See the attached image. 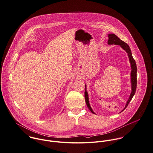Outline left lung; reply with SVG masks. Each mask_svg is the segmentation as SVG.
<instances>
[{"instance_id":"obj_1","label":"left lung","mask_w":153,"mask_h":153,"mask_svg":"<svg viewBox=\"0 0 153 153\" xmlns=\"http://www.w3.org/2000/svg\"><path fill=\"white\" fill-rule=\"evenodd\" d=\"M108 44L109 45H112V44H115V45H120L123 50H125L127 54H128V56L129 57V62L131 64V93L130 94L128 100V101L126 102V103L125 105V108H123V109L122 110L121 112H122V111L128 106L129 102L131 100V99H132L133 96H134L135 91H136V89H137V65H136V62L135 60L133 59L132 55V53L131 51V49L129 47V45L125 43V42H123L122 40H121L116 35H115L114 33H109L108 34ZM85 100H86V103L87 105V106L88 107V108L89 109V110L92 112L93 114H95V113L93 112V109L90 105L89 103V95L87 92V89H86V85H85Z\"/></svg>"}]
</instances>
